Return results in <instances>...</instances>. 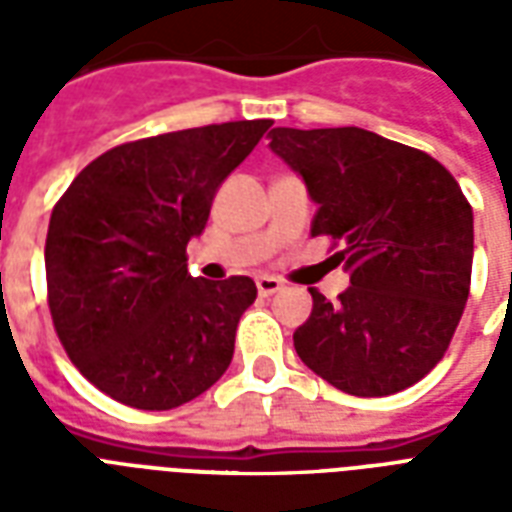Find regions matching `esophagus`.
<instances>
[{
    "mask_svg": "<svg viewBox=\"0 0 512 512\" xmlns=\"http://www.w3.org/2000/svg\"><path fill=\"white\" fill-rule=\"evenodd\" d=\"M281 287H284V284H281L279 279H273V276H260V279H257V292L263 297L276 295Z\"/></svg>",
    "mask_w": 512,
    "mask_h": 512,
    "instance_id": "34e87169",
    "label": "esophagus"
}]
</instances>
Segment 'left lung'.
I'll list each match as a JSON object with an SVG mask.
<instances>
[{
  "mask_svg": "<svg viewBox=\"0 0 512 512\" xmlns=\"http://www.w3.org/2000/svg\"><path fill=\"white\" fill-rule=\"evenodd\" d=\"M271 151L319 204L311 236L340 241L350 287L295 332L308 369L350 396H390L444 358L470 295L473 209L425 151L361 127L271 130Z\"/></svg>",
  "mask_w": 512,
  "mask_h": 512,
  "instance_id": "8db88e82",
  "label": "left lung"
}]
</instances>
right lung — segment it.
<instances>
[{"label":"right lung","mask_w":512,"mask_h":512,"mask_svg":"<svg viewBox=\"0 0 512 512\" xmlns=\"http://www.w3.org/2000/svg\"><path fill=\"white\" fill-rule=\"evenodd\" d=\"M271 119L124 143L90 162L52 209L44 268L68 358L119 404L164 412L215 385L233 358L249 276L193 279L185 247L225 177Z\"/></svg>","instance_id":"add662e5"}]
</instances>
